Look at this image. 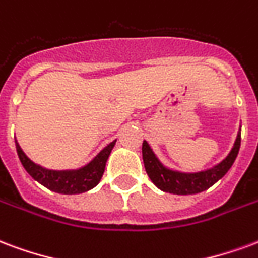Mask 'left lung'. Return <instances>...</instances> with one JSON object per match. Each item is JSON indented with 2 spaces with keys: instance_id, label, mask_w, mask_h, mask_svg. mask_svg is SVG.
<instances>
[{
  "instance_id": "left-lung-1",
  "label": "left lung",
  "mask_w": 258,
  "mask_h": 258,
  "mask_svg": "<svg viewBox=\"0 0 258 258\" xmlns=\"http://www.w3.org/2000/svg\"><path fill=\"white\" fill-rule=\"evenodd\" d=\"M239 148L240 132L235 140L234 147L224 161H221L214 168L198 173H181L165 168L162 163L158 161V158L152 152L147 142H143L142 151L146 172L158 188L165 192L176 194V195H191V194L202 192L205 189L210 188L214 183H217L232 166V163L238 157Z\"/></svg>"
}]
</instances>
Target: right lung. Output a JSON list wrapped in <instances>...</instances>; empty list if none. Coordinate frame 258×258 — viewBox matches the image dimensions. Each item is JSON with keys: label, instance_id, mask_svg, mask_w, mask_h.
Here are the masks:
<instances>
[{"label": "right lung", "instance_id": "1", "mask_svg": "<svg viewBox=\"0 0 258 258\" xmlns=\"http://www.w3.org/2000/svg\"><path fill=\"white\" fill-rule=\"evenodd\" d=\"M115 142L116 140L110 143L86 166L77 170H49L42 168L26 157L18 142H16V151L22 165L34 180H37L39 184H42L50 191L73 195V194L86 192L99 184L106 169L107 159L110 157L111 150L115 146Z\"/></svg>", "mask_w": 258, "mask_h": 258}]
</instances>
